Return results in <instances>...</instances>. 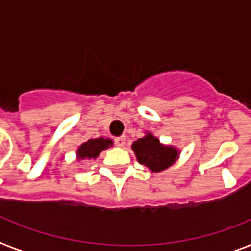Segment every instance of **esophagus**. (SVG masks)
<instances>
[{
	"label": "esophagus",
	"instance_id": "34e87169",
	"mask_svg": "<svg viewBox=\"0 0 251 251\" xmlns=\"http://www.w3.org/2000/svg\"><path fill=\"white\" fill-rule=\"evenodd\" d=\"M115 145H117V146H119V148H123L124 145H126V137H124V136H122V137L115 138Z\"/></svg>",
	"mask_w": 251,
	"mask_h": 251
}]
</instances>
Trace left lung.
Returning a JSON list of instances; mask_svg holds the SVG:
<instances>
[{
    "mask_svg": "<svg viewBox=\"0 0 251 251\" xmlns=\"http://www.w3.org/2000/svg\"><path fill=\"white\" fill-rule=\"evenodd\" d=\"M138 163L148 167L151 172L164 171L175 164L179 156V151L173 146H165L160 144L159 138L151 133H146L142 138H138L132 145Z\"/></svg>",
    "mask_w": 251,
    "mask_h": 251,
    "instance_id": "left-lung-1",
    "label": "left lung"
}]
</instances>
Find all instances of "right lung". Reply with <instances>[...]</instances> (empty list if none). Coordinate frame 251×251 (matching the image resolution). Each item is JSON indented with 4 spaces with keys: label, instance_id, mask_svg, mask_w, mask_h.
<instances>
[{
    "label": "right lung",
    "instance_id": "obj_1",
    "mask_svg": "<svg viewBox=\"0 0 251 251\" xmlns=\"http://www.w3.org/2000/svg\"><path fill=\"white\" fill-rule=\"evenodd\" d=\"M113 146V141L110 138H91L87 142L82 144L76 150V156L80 160L83 159H96L100 152L105 149H109Z\"/></svg>",
    "mask_w": 251,
    "mask_h": 251
}]
</instances>
